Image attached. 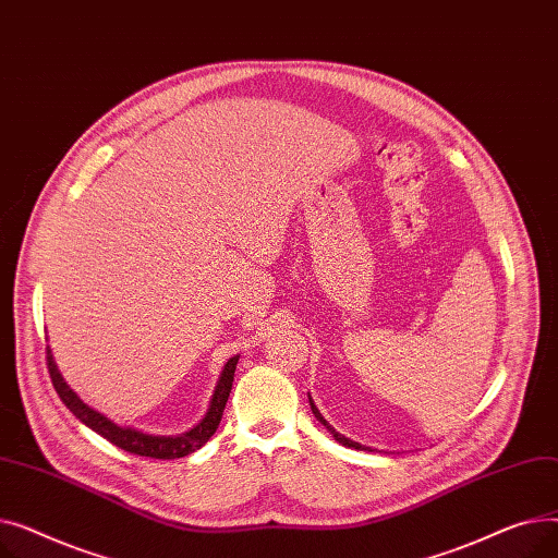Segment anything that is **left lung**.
<instances>
[{
  "instance_id": "8db88e82",
  "label": "left lung",
  "mask_w": 558,
  "mask_h": 558,
  "mask_svg": "<svg viewBox=\"0 0 558 558\" xmlns=\"http://www.w3.org/2000/svg\"><path fill=\"white\" fill-rule=\"evenodd\" d=\"M310 404H312V414L316 416V421L320 423V425H326V429L337 438V441L341 444V446H345V448H355V450H366L364 446H360V444H355V441H350V438H345L343 434H339V432H335V427L324 418V416H320V412H318V409H316V404L312 402V398H310Z\"/></svg>"
}]
</instances>
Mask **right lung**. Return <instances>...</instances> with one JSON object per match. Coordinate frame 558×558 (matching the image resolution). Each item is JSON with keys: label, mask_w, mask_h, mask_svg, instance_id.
Segmentation results:
<instances>
[{"label": "right lung", "mask_w": 558, "mask_h": 558, "mask_svg": "<svg viewBox=\"0 0 558 558\" xmlns=\"http://www.w3.org/2000/svg\"><path fill=\"white\" fill-rule=\"evenodd\" d=\"M238 360H240V355H234V357H230L226 362L223 373L219 377V385L215 389V396H213L208 414H205V418L194 429H190V432H185L181 436H154V434L137 432L133 427L114 425L112 421H108L106 416L95 412V409L87 407L83 400H78V396L63 383L61 373H58V368L53 364L51 350L47 348V368H49L51 385H53L58 398L65 402V407L70 409V412L81 423H85L87 427L95 429L97 434H101L106 441H110L112 446L122 448V450H126L131 454L151 457V459H179V457H187L194 450H198L203 444L210 441V436L217 432V427L221 423L223 409H226V402H228V396H230V389H232L234 368H238Z\"/></svg>", "instance_id": "1"}]
</instances>
